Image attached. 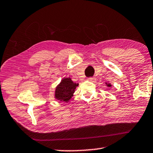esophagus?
Segmentation results:
<instances>
[{
	"mask_svg": "<svg viewBox=\"0 0 153 153\" xmlns=\"http://www.w3.org/2000/svg\"><path fill=\"white\" fill-rule=\"evenodd\" d=\"M95 79H95L94 77H89V78H87V80H88V81H94Z\"/></svg>",
	"mask_w": 153,
	"mask_h": 153,
	"instance_id": "34e87169",
	"label": "esophagus"
}]
</instances>
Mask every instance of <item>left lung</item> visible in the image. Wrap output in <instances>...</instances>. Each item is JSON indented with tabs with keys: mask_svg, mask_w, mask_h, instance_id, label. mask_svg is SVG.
Segmentation results:
<instances>
[{
	"mask_svg": "<svg viewBox=\"0 0 153 153\" xmlns=\"http://www.w3.org/2000/svg\"><path fill=\"white\" fill-rule=\"evenodd\" d=\"M106 85L108 86V87H111V83H107V82H106Z\"/></svg>",
	"mask_w": 153,
	"mask_h": 153,
	"instance_id": "obj_1",
	"label": "left lung"
}]
</instances>
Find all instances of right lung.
Masks as SVG:
<instances>
[{
    "mask_svg": "<svg viewBox=\"0 0 153 153\" xmlns=\"http://www.w3.org/2000/svg\"><path fill=\"white\" fill-rule=\"evenodd\" d=\"M78 85V83H75L70 77L64 78L56 87L55 91V98L59 101L68 102L73 96L75 89Z\"/></svg>",
    "mask_w": 153,
    "mask_h": 153,
    "instance_id": "add662e5",
    "label": "right lung"
}]
</instances>
